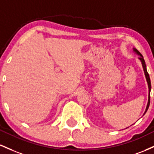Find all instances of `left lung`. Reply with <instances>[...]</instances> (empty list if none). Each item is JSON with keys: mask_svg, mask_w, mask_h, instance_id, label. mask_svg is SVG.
Here are the masks:
<instances>
[{"mask_svg": "<svg viewBox=\"0 0 154 154\" xmlns=\"http://www.w3.org/2000/svg\"><path fill=\"white\" fill-rule=\"evenodd\" d=\"M133 51H134V52L136 53L137 55H139V60L141 61V63H142V65H143V70H144V72H145V75H146V81H147V83H148V92H149V94H148V104H147V107H146V111H145L144 114L146 113V111L148 110V107H149L150 105V92H151V79H150V77H149V74L148 73V71H147V69H146V63H145V60L144 59H143V55L140 54V53L139 52V51H137V49H133ZM143 114V115H144Z\"/></svg>", "mask_w": 154, "mask_h": 154, "instance_id": "8db88e82", "label": "left lung"}]
</instances>
